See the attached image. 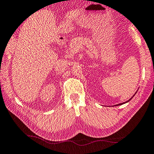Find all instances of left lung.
I'll use <instances>...</instances> for the list:
<instances>
[{
    "mask_svg": "<svg viewBox=\"0 0 154 154\" xmlns=\"http://www.w3.org/2000/svg\"><path fill=\"white\" fill-rule=\"evenodd\" d=\"M135 94H136V93H135ZM135 94H134V96L135 95ZM134 96H133V97H134ZM133 97H132L131 98H130V99H129V100H128V101H127V102H123V103H121V104H116V106H119V105H122V104H125V103H127V102H129V101H130L131 100V99H132V98H133Z\"/></svg>",
    "mask_w": 154,
    "mask_h": 154,
    "instance_id": "1",
    "label": "left lung"
}]
</instances>
